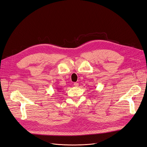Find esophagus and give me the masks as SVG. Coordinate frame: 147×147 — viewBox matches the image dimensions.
<instances>
[{
    "mask_svg": "<svg viewBox=\"0 0 147 147\" xmlns=\"http://www.w3.org/2000/svg\"><path fill=\"white\" fill-rule=\"evenodd\" d=\"M74 86H76V87H78L79 86V84H78V83L75 82V83H74Z\"/></svg>",
    "mask_w": 147,
    "mask_h": 147,
    "instance_id": "obj_1",
    "label": "esophagus"
}]
</instances>
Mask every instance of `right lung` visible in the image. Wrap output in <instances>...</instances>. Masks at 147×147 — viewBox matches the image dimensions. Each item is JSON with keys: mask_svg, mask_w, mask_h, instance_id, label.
Returning <instances> with one entry per match:
<instances>
[{"mask_svg": "<svg viewBox=\"0 0 147 147\" xmlns=\"http://www.w3.org/2000/svg\"><path fill=\"white\" fill-rule=\"evenodd\" d=\"M59 89H58V90H59Z\"/></svg>", "mask_w": 147, "mask_h": 147, "instance_id": "obj_1", "label": "right lung"}]
</instances>
